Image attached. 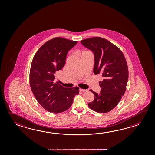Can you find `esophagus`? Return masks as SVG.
Masks as SVG:
<instances>
[{
	"mask_svg": "<svg viewBox=\"0 0 155 155\" xmlns=\"http://www.w3.org/2000/svg\"><path fill=\"white\" fill-rule=\"evenodd\" d=\"M79 91H87V89H79Z\"/></svg>",
	"mask_w": 155,
	"mask_h": 155,
	"instance_id": "34e87169",
	"label": "esophagus"
}]
</instances>
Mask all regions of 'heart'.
Instances as JSON below:
<instances>
[{"mask_svg":"<svg viewBox=\"0 0 155 155\" xmlns=\"http://www.w3.org/2000/svg\"><path fill=\"white\" fill-rule=\"evenodd\" d=\"M84 52H87V51H84Z\"/></svg>","mask_w":155,"mask_h":155,"instance_id":"obj_1","label":"heart"}]
</instances>
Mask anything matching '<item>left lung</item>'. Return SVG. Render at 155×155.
Listing matches in <instances>:
<instances>
[{"instance_id": "obj_1", "label": "left lung", "mask_w": 155, "mask_h": 155, "mask_svg": "<svg viewBox=\"0 0 155 155\" xmlns=\"http://www.w3.org/2000/svg\"><path fill=\"white\" fill-rule=\"evenodd\" d=\"M85 47L94 55L95 74H101L100 93L90 90L94 100L88 103L89 107L98 113H106L118 105L126 91L128 79V68L122 51L117 46L99 37L81 41Z\"/></svg>"}]
</instances>
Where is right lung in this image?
Masks as SVG:
<instances>
[{"label":"right lung","mask_w":155,"mask_h":155,"mask_svg":"<svg viewBox=\"0 0 155 155\" xmlns=\"http://www.w3.org/2000/svg\"><path fill=\"white\" fill-rule=\"evenodd\" d=\"M77 41L56 37L47 41L33 58L29 84L35 99L50 112L58 114L70 107L79 88H64L55 82V74L64 66L68 51Z\"/></svg>","instance_id":"right-lung-1"}]
</instances>
